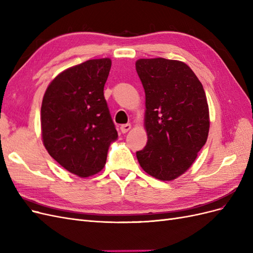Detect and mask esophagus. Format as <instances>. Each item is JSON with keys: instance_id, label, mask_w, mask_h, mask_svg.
<instances>
[{"instance_id": "34e87169", "label": "esophagus", "mask_w": 253, "mask_h": 253, "mask_svg": "<svg viewBox=\"0 0 253 253\" xmlns=\"http://www.w3.org/2000/svg\"><path fill=\"white\" fill-rule=\"evenodd\" d=\"M131 127H132V126L129 125V124L122 125V126H120V131H121L122 133H126V132L129 131V129H131Z\"/></svg>"}]
</instances>
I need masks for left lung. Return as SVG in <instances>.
<instances>
[{"label": "left lung", "mask_w": 253, "mask_h": 253, "mask_svg": "<svg viewBox=\"0 0 253 253\" xmlns=\"http://www.w3.org/2000/svg\"><path fill=\"white\" fill-rule=\"evenodd\" d=\"M135 65L145 93L148 135L136 156L144 172L170 181L193 165L208 138L207 97L196 75L181 61L138 59Z\"/></svg>", "instance_id": "left-lung-1"}]
</instances>
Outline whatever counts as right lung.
<instances>
[{
	"instance_id": "right-lung-1",
	"label": "right lung",
	"mask_w": 253,
	"mask_h": 253,
	"mask_svg": "<svg viewBox=\"0 0 253 253\" xmlns=\"http://www.w3.org/2000/svg\"><path fill=\"white\" fill-rule=\"evenodd\" d=\"M110 58L87 60L60 73L42 100V140L48 154L79 177L100 172L117 140L103 88Z\"/></svg>"
}]
</instances>
